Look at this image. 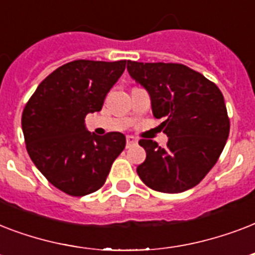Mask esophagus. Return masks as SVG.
Segmentation results:
<instances>
[{
  "label": "esophagus",
  "mask_w": 255,
  "mask_h": 255,
  "mask_svg": "<svg viewBox=\"0 0 255 255\" xmlns=\"http://www.w3.org/2000/svg\"><path fill=\"white\" fill-rule=\"evenodd\" d=\"M137 143V140L135 137H132V136H127V148H129L131 145H135Z\"/></svg>",
  "instance_id": "34e87169"
}]
</instances>
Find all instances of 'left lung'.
I'll use <instances>...</instances> for the list:
<instances>
[{"instance_id": "8db88e82", "label": "left lung", "mask_w": 255, "mask_h": 255, "mask_svg": "<svg viewBox=\"0 0 255 255\" xmlns=\"http://www.w3.org/2000/svg\"><path fill=\"white\" fill-rule=\"evenodd\" d=\"M128 74L151 98L152 114L163 118L167 147L140 140L147 159L136 172L151 189L180 193L193 188L217 163L230 123L222 92L202 74L178 63L127 62Z\"/></svg>"}]
</instances>
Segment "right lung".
I'll list each match as a JSON object with an SVG mask.
<instances>
[{
  "label": "right lung",
  "instance_id": "1",
  "mask_svg": "<svg viewBox=\"0 0 255 255\" xmlns=\"http://www.w3.org/2000/svg\"><path fill=\"white\" fill-rule=\"evenodd\" d=\"M127 61L70 62L37 87L22 114L30 159L55 188L86 196L106 181L112 163L126 147V136L87 131V114L100 111Z\"/></svg>",
  "mask_w": 255,
  "mask_h": 255
}]
</instances>
